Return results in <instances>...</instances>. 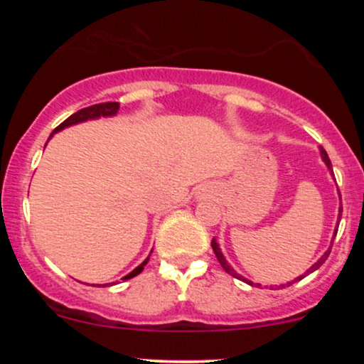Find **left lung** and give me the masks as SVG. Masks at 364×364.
Instances as JSON below:
<instances>
[{
	"mask_svg": "<svg viewBox=\"0 0 364 364\" xmlns=\"http://www.w3.org/2000/svg\"><path fill=\"white\" fill-rule=\"evenodd\" d=\"M320 156H321V161H323V162H325V166H327V168H328L330 174H333V173H332V162H330V159H328V156H327V152H325V150H323V147H320ZM341 217H342V207H339V220H341ZM339 220H337V223H339ZM336 235H337V228H336V231H333V237H336ZM333 237H332V241H330V248H332ZM330 248H328L327 252H325L323 255H321V257L318 258V260H316L315 263H313V265L310 267V269H308L306 272H304V275H308V274H310V272H315L316 269H320V265H321V263H325V260H327V258H328V255H330ZM212 250H214V253H215L217 260H219L220 267H223V269L225 270V272H228L229 275H232V277L240 279V281H245V282H248L250 286H253V282H252V281H248V279H245L243 275H240V274H237L236 270L232 269L231 265H229L228 260H225V258H224L223 252H220V248H219V243H217V240H215V237H214V240H212ZM304 275H299V277H296L294 281H291V282H287V284H281V287H284V286H291L292 282L299 281V279H303ZM257 286H260V284H257Z\"/></svg>",
	"mask_w": 364,
	"mask_h": 364,
	"instance_id": "1",
	"label": "left lung"
}]
</instances>
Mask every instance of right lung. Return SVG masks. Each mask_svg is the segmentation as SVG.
Segmentation results:
<instances>
[{
  "label": "right lung",
  "instance_id": "add662e5",
  "mask_svg": "<svg viewBox=\"0 0 364 364\" xmlns=\"http://www.w3.org/2000/svg\"><path fill=\"white\" fill-rule=\"evenodd\" d=\"M119 111V102H102V104H94V106H89V107H83V109L77 111L75 114L70 116L68 119H65L63 123L58 127L54 132L51 133V136H49V140L53 139L54 133L61 132V129L68 128V127H73V124H78V123H83V121H89V119H97V118H111V116H116ZM150 257V255H149ZM149 257L145 258L144 262L140 263L139 267H136L135 270H132L128 275H124L121 281H128V279L135 277V275H139L141 270H144V267L147 265L149 262ZM102 286H107V284H102Z\"/></svg>",
  "mask_w": 364,
  "mask_h": 364
}]
</instances>
